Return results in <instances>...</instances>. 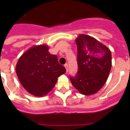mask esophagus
I'll list each match as a JSON object with an SVG mask.
<instances>
[{"label": "esophagus", "instance_id": "esophagus-1", "mask_svg": "<svg viewBox=\"0 0 130 130\" xmlns=\"http://www.w3.org/2000/svg\"><path fill=\"white\" fill-rule=\"evenodd\" d=\"M64 67H65V68H66V72H68V64H65V65H64Z\"/></svg>", "mask_w": 130, "mask_h": 130}]
</instances>
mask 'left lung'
Listing matches in <instances>:
<instances>
[{"mask_svg": "<svg viewBox=\"0 0 130 130\" xmlns=\"http://www.w3.org/2000/svg\"><path fill=\"white\" fill-rule=\"evenodd\" d=\"M77 47L78 72L71 83L81 94L89 96L99 91L106 83L112 66L109 48L89 35L79 34Z\"/></svg>", "mask_w": 130, "mask_h": 130, "instance_id": "left-lung-1", "label": "left lung"}]
</instances>
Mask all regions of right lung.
<instances>
[{
    "label": "right lung",
    "mask_w": 130,
    "mask_h": 130,
    "mask_svg": "<svg viewBox=\"0 0 130 130\" xmlns=\"http://www.w3.org/2000/svg\"><path fill=\"white\" fill-rule=\"evenodd\" d=\"M49 49L45 44L32 46L19 57L15 66L21 85L37 97L48 94L57 83V78L66 71L58 63L57 56L49 53Z\"/></svg>",
    "instance_id": "obj_1"
}]
</instances>
